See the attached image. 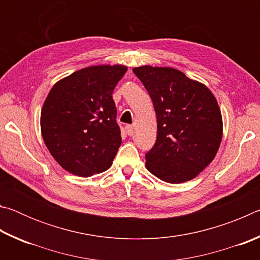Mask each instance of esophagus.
<instances>
[{"label":"esophagus","mask_w":260,"mask_h":260,"mask_svg":"<svg viewBox=\"0 0 260 260\" xmlns=\"http://www.w3.org/2000/svg\"><path fill=\"white\" fill-rule=\"evenodd\" d=\"M125 131H126L127 135H129V136H132V135L134 134V127L131 126V125H127V126L125 127Z\"/></svg>","instance_id":"1"}]
</instances>
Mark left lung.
I'll return each mask as SVG.
<instances>
[{"label":"left lung","instance_id":"left-lung-1","mask_svg":"<svg viewBox=\"0 0 260 260\" xmlns=\"http://www.w3.org/2000/svg\"><path fill=\"white\" fill-rule=\"evenodd\" d=\"M133 72L146 87L157 116V140L146 167L158 179L182 183L214 159L222 139V117L208 87L173 68L144 65Z\"/></svg>","mask_w":260,"mask_h":260}]
</instances>
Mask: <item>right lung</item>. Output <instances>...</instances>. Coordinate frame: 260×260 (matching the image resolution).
I'll list each match as a JSON object with an SVG mask.
<instances>
[{"instance_id": "1", "label": "right lung", "mask_w": 260, "mask_h": 260, "mask_svg": "<svg viewBox=\"0 0 260 260\" xmlns=\"http://www.w3.org/2000/svg\"><path fill=\"white\" fill-rule=\"evenodd\" d=\"M125 65H95L57 81L41 110V134L65 171L91 177L112 165L121 144L112 93Z\"/></svg>"}]
</instances>
